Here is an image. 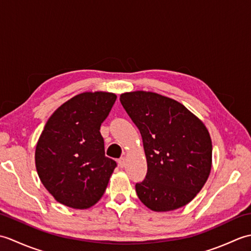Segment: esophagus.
<instances>
[{"instance_id":"1","label":"esophagus","mask_w":251,"mask_h":251,"mask_svg":"<svg viewBox=\"0 0 251 251\" xmlns=\"http://www.w3.org/2000/svg\"><path fill=\"white\" fill-rule=\"evenodd\" d=\"M125 165H126V158L125 157H121L119 159V166L123 168V167L125 166Z\"/></svg>"}]
</instances>
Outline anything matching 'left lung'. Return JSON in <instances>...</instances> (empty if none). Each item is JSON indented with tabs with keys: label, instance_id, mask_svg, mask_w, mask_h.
Listing matches in <instances>:
<instances>
[{
	"label": "left lung",
	"instance_id": "obj_1",
	"mask_svg": "<svg viewBox=\"0 0 251 251\" xmlns=\"http://www.w3.org/2000/svg\"><path fill=\"white\" fill-rule=\"evenodd\" d=\"M120 101L140 130L148 173L136 183L153 211H170L194 199L209 177L212 145L206 126L178 101L156 93H124Z\"/></svg>",
	"mask_w": 251,
	"mask_h": 251
}]
</instances>
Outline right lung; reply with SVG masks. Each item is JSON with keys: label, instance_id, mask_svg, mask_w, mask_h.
<instances>
[{"label": "right lung", "instance_id": "1", "mask_svg": "<svg viewBox=\"0 0 251 251\" xmlns=\"http://www.w3.org/2000/svg\"><path fill=\"white\" fill-rule=\"evenodd\" d=\"M116 95L86 92L61 104L47 121L35 149V167L46 190L74 209L94 206L116 163L104 155L100 126Z\"/></svg>", "mask_w": 251, "mask_h": 251}]
</instances>
